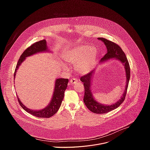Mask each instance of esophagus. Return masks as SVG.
<instances>
[{
  "label": "esophagus",
  "mask_w": 150,
  "mask_h": 150,
  "mask_svg": "<svg viewBox=\"0 0 150 150\" xmlns=\"http://www.w3.org/2000/svg\"><path fill=\"white\" fill-rule=\"evenodd\" d=\"M77 82H78V81H77V79H75V78H72V79H71L70 80V83H71V84L76 83Z\"/></svg>",
  "instance_id": "obj_1"
}]
</instances>
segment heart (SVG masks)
Wrapping results in <instances>:
<instances>
[{
    "mask_svg": "<svg viewBox=\"0 0 150 150\" xmlns=\"http://www.w3.org/2000/svg\"><path fill=\"white\" fill-rule=\"evenodd\" d=\"M97 56L94 47L77 46L64 55V59L69 65H75V71L79 74L89 73L94 66Z\"/></svg>",
    "mask_w": 150,
    "mask_h": 150,
    "instance_id": "b5f03b06",
    "label": "heart"
}]
</instances>
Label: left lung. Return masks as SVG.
Segmentation results:
<instances>
[{
	"label": "left lung",
	"mask_w": 150,
	"mask_h": 150,
	"mask_svg": "<svg viewBox=\"0 0 150 150\" xmlns=\"http://www.w3.org/2000/svg\"><path fill=\"white\" fill-rule=\"evenodd\" d=\"M98 39L104 42V44L107 48V53L105 56L101 59L100 63H105V62H108V60L111 59L118 60L124 66L126 74V85L122 96L117 101L110 105L101 104L96 101L93 97V92L91 91V85L93 77L96 69H94L88 74L81 77L80 80L83 83V87L85 89L83 97V102L86 105L87 108L92 112L97 114H103L108 113L117 108L123 102L126 94L131 73L129 62L127 61L125 54L120 47V46L115 43V42L104 38H98Z\"/></svg>",
	"instance_id": "obj_1"
}]
</instances>
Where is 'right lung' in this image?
<instances>
[{
    "instance_id": "right-lung-1",
    "label": "right lung",
    "mask_w": 150,
    "mask_h": 150,
    "mask_svg": "<svg viewBox=\"0 0 150 150\" xmlns=\"http://www.w3.org/2000/svg\"><path fill=\"white\" fill-rule=\"evenodd\" d=\"M41 52H50L47 46V41H46V40H41L40 41L35 42V43H34L28 48H27L23 52V53L21 54L16 67V69L14 73V78H15V75L19 67L24 62V60H25L26 57ZM68 79L65 78H57L56 79L54 91L52 100L45 109L34 110L27 108V107L20 101L19 98L18 97V102L24 110H25L27 112L31 114L34 116L42 118L50 117L52 116H53L59 109L60 106L62 104V101L63 99L65 91L66 90L68 87Z\"/></svg>"
}]
</instances>
